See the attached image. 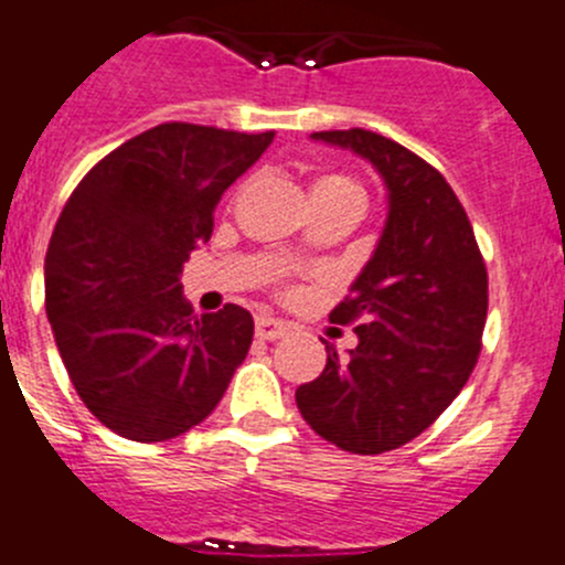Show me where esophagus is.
<instances>
[{
  "label": "esophagus",
  "instance_id": "esophagus-1",
  "mask_svg": "<svg viewBox=\"0 0 565 565\" xmlns=\"http://www.w3.org/2000/svg\"><path fill=\"white\" fill-rule=\"evenodd\" d=\"M289 326L287 322L276 320V317H256V337L265 342H276V339L287 337Z\"/></svg>",
  "mask_w": 565,
  "mask_h": 565
}]
</instances>
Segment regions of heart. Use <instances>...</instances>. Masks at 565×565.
<instances>
[{
	"instance_id": "1",
	"label": "heart",
	"mask_w": 565,
	"mask_h": 565,
	"mask_svg": "<svg viewBox=\"0 0 565 565\" xmlns=\"http://www.w3.org/2000/svg\"><path fill=\"white\" fill-rule=\"evenodd\" d=\"M311 199H364V188H361L359 179H353L350 173H322L315 182V188H311Z\"/></svg>"
}]
</instances>
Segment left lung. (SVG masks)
I'll return each mask as SVG.
<instances>
[{"label": "left lung", "instance_id": "8db88e82", "mask_svg": "<svg viewBox=\"0 0 565 565\" xmlns=\"http://www.w3.org/2000/svg\"><path fill=\"white\" fill-rule=\"evenodd\" d=\"M355 151L388 188L375 254L331 322L355 326L339 359L326 342L320 377L295 392L311 430L339 450L381 456L428 430L478 364L489 311V273L472 223L439 171L370 129L315 131Z\"/></svg>", "mask_w": 565, "mask_h": 565}]
</instances>
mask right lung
<instances>
[{
  "label": "right lung",
  "mask_w": 565,
  "mask_h": 565,
  "mask_svg": "<svg viewBox=\"0 0 565 565\" xmlns=\"http://www.w3.org/2000/svg\"><path fill=\"white\" fill-rule=\"evenodd\" d=\"M276 131L160 124L109 151L65 201L46 250V315L82 403L113 434L168 441L215 411L254 342L226 303L193 315L182 267Z\"/></svg>",
  "instance_id": "right-lung-1"
}]
</instances>
